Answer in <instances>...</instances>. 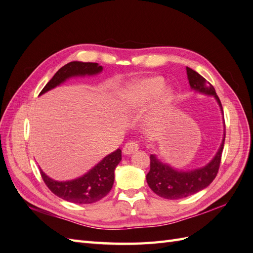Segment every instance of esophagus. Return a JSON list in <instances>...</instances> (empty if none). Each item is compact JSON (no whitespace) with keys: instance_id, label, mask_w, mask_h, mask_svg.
<instances>
[{"instance_id":"obj_1","label":"esophagus","mask_w":253,"mask_h":253,"mask_svg":"<svg viewBox=\"0 0 253 253\" xmlns=\"http://www.w3.org/2000/svg\"><path fill=\"white\" fill-rule=\"evenodd\" d=\"M138 149H139V144L136 141H128L125 145L124 149H122V152H124L125 155H131L136 151H138Z\"/></svg>"}]
</instances>
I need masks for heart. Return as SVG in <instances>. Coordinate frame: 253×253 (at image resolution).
<instances>
[{
	"label": "heart",
	"instance_id": "b5f03b06",
	"mask_svg": "<svg viewBox=\"0 0 253 253\" xmlns=\"http://www.w3.org/2000/svg\"><path fill=\"white\" fill-rule=\"evenodd\" d=\"M164 84L162 77H151L129 83L120 94L118 101L120 110L127 113L139 111L154 99L153 112L147 122L149 126H155L171 106L174 97L172 89L164 87Z\"/></svg>",
	"mask_w": 253,
	"mask_h": 253
}]
</instances>
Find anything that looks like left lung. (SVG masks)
Segmentation results:
<instances>
[{"instance_id": "1", "label": "left lung", "mask_w": 253, "mask_h": 253, "mask_svg": "<svg viewBox=\"0 0 253 253\" xmlns=\"http://www.w3.org/2000/svg\"><path fill=\"white\" fill-rule=\"evenodd\" d=\"M187 75L191 88L198 91V93L213 96L216 99L219 108L223 112V106H221L219 98L211 84L200 74L191 70L190 67H187ZM224 143L225 133L216 155L213 157L211 162L205 167L200 168V169L191 171L176 170L171 166L159 160L156 155L152 154L150 156V171L147 174V182L149 187L158 196L173 201L200 192L203 189L208 187L213 179L216 177Z\"/></svg>"}]
</instances>
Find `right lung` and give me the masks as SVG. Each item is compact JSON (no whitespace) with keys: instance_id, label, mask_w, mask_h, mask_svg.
<instances>
[{"instance_id":"add662e5","label":"right lung","mask_w":253,"mask_h":253,"mask_svg":"<svg viewBox=\"0 0 253 253\" xmlns=\"http://www.w3.org/2000/svg\"><path fill=\"white\" fill-rule=\"evenodd\" d=\"M102 68L103 67L98 63L73 61V62L67 63L60 68L41 90L40 95L55 88L72 77L94 76L101 73ZM120 160L121 150L117 149L108 156H105L100 163L91 168L87 173L73 180H53L41 169L40 173L48 189L62 200L80 205L93 204L102 200L106 194H109L115 179L114 171L120 163Z\"/></svg>"}]
</instances>
